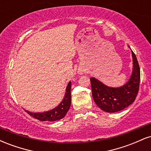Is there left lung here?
<instances>
[{"label": "left lung", "mask_w": 151, "mask_h": 151, "mask_svg": "<svg viewBox=\"0 0 151 151\" xmlns=\"http://www.w3.org/2000/svg\"><path fill=\"white\" fill-rule=\"evenodd\" d=\"M132 73L129 81L123 86L111 87L94 77L90 78L92 96L96 104L104 111L115 113L131 105L136 99L139 89L140 67L136 55L131 51Z\"/></svg>", "instance_id": "8db88e82"}]
</instances>
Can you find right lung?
I'll use <instances>...</instances> for the list:
<instances>
[{"label": "right lung", "mask_w": 151, "mask_h": 151, "mask_svg": "<svg viewBox=\"0 0 151 151\" xmlns=\"http://www.w3.org/2000/svg\"><path fill=\"white\" fill-rule=\"evenodd\" d=\"M71 81L68 83L63 99L60 102V104L56 107L45 112H40V113H34V112L29 111L25 110L29 115L40 121H55L62 119L65 116L67 111L70 108L71 105Z\"/></svg>", "instance_id": "1"}]
</instances>
